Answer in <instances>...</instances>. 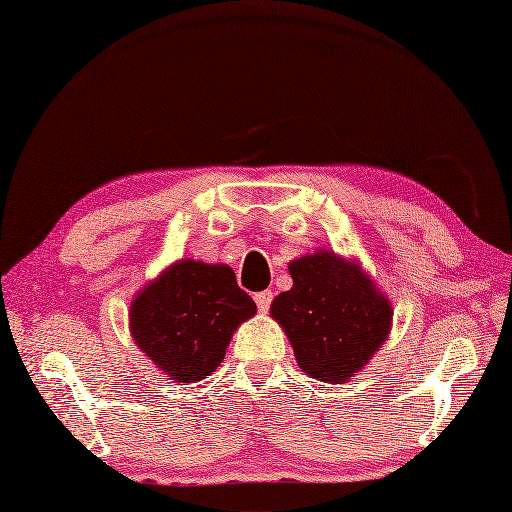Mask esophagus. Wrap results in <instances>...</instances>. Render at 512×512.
<instances>
[{"label":"esophagus","instance_id":"34e87169","mask_svg":"<svg viewBox=\"0 0 512 512\" xmlns=\"http://www.w3.org/2000/svg\"><path fill=\"white\" fill-rule=\"evenodd\" d=\"M254 301H256L260 312H267V309L271 307V301H273V292H271V290L256 292V294H254Z\"/></svg>","mask_w":512,"mask_h":512}]
</instances>
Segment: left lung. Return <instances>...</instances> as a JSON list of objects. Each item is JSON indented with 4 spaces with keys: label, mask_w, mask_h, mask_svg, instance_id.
<instances>
[{
    "label": "left lung",
    "mask_w": 512,
    "mask_h": 512,
    "mask_svg": "<svg viewBox=\"0 0 512 512\" xmlns=\"http://www.w3.org/2000/svg\"><path fill=\"white\" fill-rule=\"evenodd\" d=\"M292 288L275 297L282 324L305 374L322 382L354 376L389 335L391 305L359 267L331 252L290 262Z\"/></svg>",
    "instance_id": "8db88e82"
}]
</instances>
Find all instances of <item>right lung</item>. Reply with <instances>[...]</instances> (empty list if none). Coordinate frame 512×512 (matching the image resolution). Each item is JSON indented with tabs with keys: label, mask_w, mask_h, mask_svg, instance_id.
I'll use <instances>...</instances> for the list:
<instances>
[{
	"label": "right lung",
	"mask_w": 512,
	"mask_h": 512,
	"mask_svg": "<svg viewBox=\"0 0 512 512\" xmlns=\"http://www.w3.org/2000/svg\"><path fill=\"white\" fill-rule=\"evenodd\" d=\"M256 303L226 265L181 260L132 303L134 342L175 382L209 376Z\"/></svg>",
	"instance_id": "obj_1"
}]
</instances>
